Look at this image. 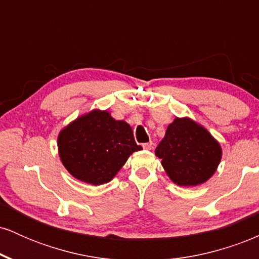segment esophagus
<instances>
[{
	"mask_svg": "<svg viewBox=\"0 0 259 259\" xmlns=\"http://www.w3.org/2000/svg\"><path fill=\"white\" fill-rule=\"evenodd\" d=\"M152 146H153L152 141H150V142H145V144H142V147H144L145 150H151V148H152Z\"/></svg>",
	"mask_w": 259,
	"mask_h": 259,
	"instance_id": "1",
	"label": "esophagus"
}]
</instances>
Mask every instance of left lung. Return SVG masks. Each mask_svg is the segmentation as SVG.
<instances>
[{"instance_id": "obj_1", "label": "left lung", "mask_w": 259, "mask_h": 259, "mask_svg": "<svg viewBox=\"0 0 259 259\" xmlns=\"http://www.w3.org/2000/svg\"><path fill=\"white\" fill-rule=\"evenodd\" d=\"M156 156L175 184L196 186L212 177L222 150L210 134L191 119L177 118L156 148Z\"/></svg>"}]
</instances>
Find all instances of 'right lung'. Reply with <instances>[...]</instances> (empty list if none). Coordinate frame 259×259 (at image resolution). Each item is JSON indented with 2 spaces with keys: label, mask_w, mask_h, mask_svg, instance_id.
<instances>
[{
  "label": "right lung",
  "mask_w": 259,
  "mask_h": 259,
  "mask_svg": "<svg viewBox=\"0 0 259 259\" xmlns=\"http://www.w3.org/2000/svg\"><path fill=\"white\" fill-rule=\"evenodd\" d=\"M132 127L108 112L92 111L63 129L58 136L62 163L76 179L101 185L113 179L127 157L141 150Z\"/></svg>",
  "instance_id": "add662e5"
}]
</instances>
